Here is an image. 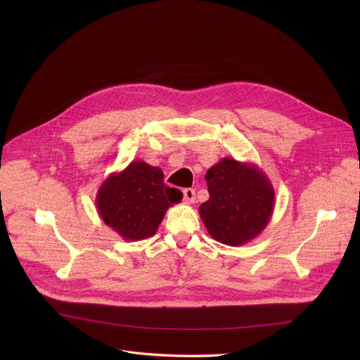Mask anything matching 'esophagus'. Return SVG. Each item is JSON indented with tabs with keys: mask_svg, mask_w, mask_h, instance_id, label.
I'll return each instance as SVG.
<instances>
[{
	"mask_svg": "<svg viewBox=\"0 0 360 360\" xmlns=\"http://www.w3.org/2000/svg\"><path fill=\"white\" fill-rule=\"evenodd\" d=\"M184 200L188 204L195 202V191L193 190V188H185V190H184Z\"/></svg>",
	"mask_w": 360,
	"mask_h": 360,
	"instance_id": "34e87169",
	"label": "esophagus"
}]
</instances>
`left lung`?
<instances>
[{
  "instance_id": "8db88e82",
  "label": "left lung",
  "mask_w": 360,
  "mask_h": 360,
  "mask_svg": "<svg viewBox=\"0 0 360 360\" xmlns=\"http://www.w3.org/2000/svg\"><path fill=\"white\" fill-rule=\"evenodd\" d=\"M210 198L200 217L210 236L229 247L255 239L273 216L274 188L262 170L247 162L223 158L205 174Z\"/></svg>"
}]
</instances>
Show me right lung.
I'll return each mask as SVG.
<instances>
[{
  "label": "right lung",
  "mask_w": 360,
  "mask_h": 360,
  "mask_svg": "<svg viewBox=\"0 0 360 360\" xmlns=\"http://www.w3.org/2000/svg\"><path fill=\"white\" fill-rule=\"evenodd\" d=\"M160 167L132 160L121 172L110 174L96 194L103 223L124 240L153 236L167 209L182 200V193L163 182Z\"/></svg>",
  "instance_id": "1"
}]
</instances>
